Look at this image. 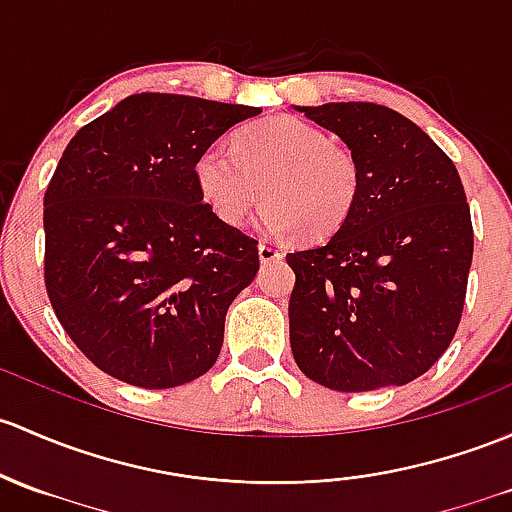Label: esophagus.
<instances>
[{
  "label": "esophagus",
  "instance_id": "esophagus-1",
  "mask_svg": "<svg viewBox=\"0 0 512 512\" xmlns=\"http://www.w3.org/2000/svg\"><path fill=\"white\" fill-rule=\"evenodd\" d=\"M257 255H260L262 262H274L282 260L284 252L279 250L277 245H272V242H260V245H257Z\"/></svg>",
  "mask_w": 512,
  "mask_h": 512
}]
</instances>
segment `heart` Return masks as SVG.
I'll return each instance as SVG.
<instances>
[{
	"instance_id": "1",
	"label": "heart",
	"mask_w": 512,
	"mask_h": 512,
	"mask_svg": "<svg viewBox=\"0 0 512 512\" xmlns=\"http://www.w3.org/2000/svg\"><path fill=\"white\" fill-rule=\"evenodd\" d=\"M198 191L223 223L242 225L260 198L267 233L319 240L353 213L360 164L326 129L299 117H267L242 127L233 152L208 147L198 154Z\"/></svg>"
}]
</instances>
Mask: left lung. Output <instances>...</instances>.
Returning <instances> with one entry per match:
<instances>
[{
    "instance_id": "obj_1",
    "label": "left lung",
    "mask_w": 512,
    "mask_h": 512,
    "mask_svg": "<svg viewBox=\"0 0 512 512\" xmlns=\"http://www.w3.org/2000/svg\"><path fill=\"white\" fill-rule=\"evenodd\" d=\"M360 164L353 213L326 242L289 252V343L299 370L338 392L407 385L449 348L473 257L454 161L412 120L373 102L294 107Z\"/></svg>"
}]
</instances>
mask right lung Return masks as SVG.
I'll use <instances>...</instances> for the list:
<instances>
[{
    "mask_svg": "<svg viewBox=\"0 0 512 512\" xmlns=\"http://www.w3.org/2000/svg\"><path fill=\"white\" fill-rule=\"evenodd\" d=\"M260 107L139 93L68 142L43 196L46 292L75 346L122 383L164 390L213 368L257 240L198 191V154Z\"/></svg>",
    "mask_w": 512,
    "mask_h": 512,
    "instance_id": "right-lung-1",
    "label": "right lung"
}]
</instances>
